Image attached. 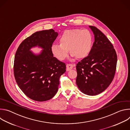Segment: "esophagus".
Segmentation results:
<instances>
[{
  "label": "esophagus",
  "instance_id": "esophagus-1",
  "mask_svg": "<svg viewBox=\"0 0 130 130\" xmlns=\"http://www.w3.org/2000/svg\"><path fill=\"white\" fill-rule=\"evenodd\" d=\"M75 66V64H67L66 65V70L68 71H69L71 69H72L73 68V67Z\"/></svg>",
  "mask_w": 130,
  "mask_h": 130
}]
</instances>
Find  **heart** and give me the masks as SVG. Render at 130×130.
<instances>
[{
	"mask_svg": "<svg viewBox=\"0 0 130 130\" xmlns=\"http://www.w3.org/2000/svg\"><path fill=\"white\" fill-rule=\"evenodd\" d=\"M59 44L54 43L51 51L58 60H64L68 55L69 50L72 57L78 59L86 58L92 50L93 38L87 29H76L65 31L59 38Z\"/></svg>",
	"mask_w": 130,
	"mask_h": 130,
	"instance_id": "1",
	"label": "heart"
}]
</instances>
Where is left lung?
<instances>
[{"mask_svg": "<svg viewBox=\"0 0 130 130\" xmlns=\"http://www.w3.org/2000/svg\"><path fill=\"white\" fill-rule=\"evenodd\" d=\"M94 34L93 45L88 56L76 66V84L81 92L97 95L112 82L117 65V54L106 36L96 27L89 26Z\"/></svg>", "mask_w": 130, "mask_h": 130, "instance_id": "1", "label": "left lung"}]
</instances>
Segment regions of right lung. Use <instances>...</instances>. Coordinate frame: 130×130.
I'll use <instances>...</instances> for the list:
<instances>
[{
	"instance_id": "obj_1",
	"label": "right lung",
	"mask_w": 130,
	"mask_h": 130,
	"mask_svg": "<svg viewBox=\"0 0 130 130\" xmlns=\"http://www.w3.org/2000/svg\"><path fill=\"white\" fill-rule=\"evenodd\" d=\"M58 35L53 29L36 32L18 47L14 58V74L16 83L24 93L36 101H45L57 94L60 76L66 65L53 57L51 46ZM42 49L39 54L30 49Z\"/></svg>"
}]
</instances>
